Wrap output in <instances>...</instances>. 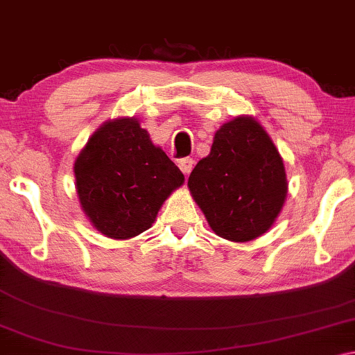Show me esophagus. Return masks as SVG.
<instances>
[{
  "mask_svg": "<svg viewBox=\"0 0 355 355\" xmlns=\"http://www.w3.org/2000/svg\"><path fill=\"white\" fill-rule=\"evenodd\" d=\"M193 159H189V157H185V159H181L179 160V168H181V171L184 174H189L190 171H192L193 168Z\"/></svg>",
  "mask_w": 355,
  "mask_h": 355,
  "instance_id": "34e87169",
  "label": "esophagus"
}]
</instances>
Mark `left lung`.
<instances>
[{"label":"left lung","mask_w":355,"mask_h":355,"mask_svg":"<svg viewBox=\"0 0 355 355\" xmlns=\"http://www.w3.org/2000/svg\"><path fill=\"white\" fill-rule=\"evenodd\" d=\"M189 190L217 236L246 243L268 232L284 206V163L250 116L223 123L211 152L189 178Z\"/></svg>","instance_id":"1"}]
</instances>
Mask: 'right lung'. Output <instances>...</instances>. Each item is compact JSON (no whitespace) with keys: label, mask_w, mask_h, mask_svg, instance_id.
Listing matches in <instances>:
<instances>
[{"label":"right lung","mask_w":355,"mask_h":355,"mask_svg":"<svg viewBox=\"0 0 355 355\" xmlns=\"http://www.w3.org/2000/svg\"><path fill=\"white\" fill-rule=\"evenodd\" d=\"M74 178L80 208L112 239L150 228L163 201L184 184L181 170L135 117L103 123L76 159Z\"/></svg>","instance_id":"obj_1"}]
</instances>
